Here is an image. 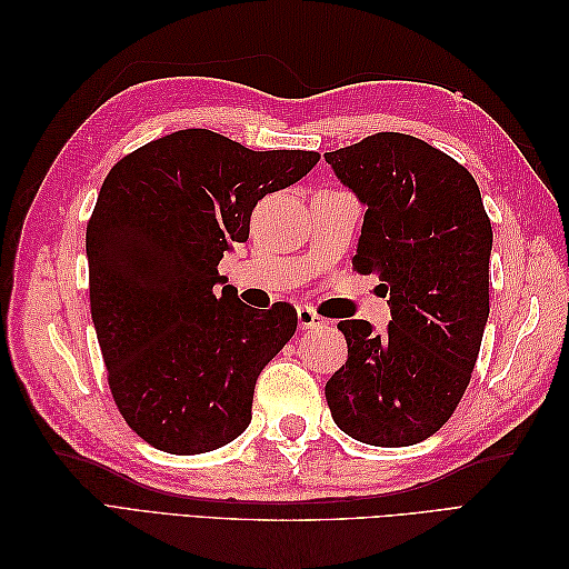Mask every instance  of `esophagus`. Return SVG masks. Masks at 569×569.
Wrapping results in <instances>:
<instances>
[{
  "label": "esophagus",
  "mask_w": 569,
  "mask_h": 569,
  "mask_svg": "<svg viewBox=\"0 0 569 569\" xmlns=\"http://www.w3.org/2000/svg\"><path fill=\"white\" fill-rule=\"evenodd\" d=\"M297 316H299V327H301V330H318V327L327 325V320L322 316H318L311 306H301L299 311H297Z\"/></svg>",
  "instance_id": "obj_1"
}]
</instances>
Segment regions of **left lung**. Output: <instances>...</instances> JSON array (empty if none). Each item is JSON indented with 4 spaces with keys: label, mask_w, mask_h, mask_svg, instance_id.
Wrapping results in <instances>:
<instances>
[{
    "label": "left lung",
    "mask_w": 569,
    "mask_h": 569,
    "mask_svg": "<svg viewBox=\"0 0 569 569\" xmlns=\"http://www.w3.org/2000/svg\"><path fill=\"white\" fill-rule=\"evenodd\" d=\"M366 206L353 268L377 272L391 320H343L349 358L325 385L332 420L370 446H410L453 416L489 320L491 222L475 178L401 132L327 151Z\"/></svg>",
    "instance_id": "obj_1"
}]
</instances>
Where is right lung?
Here are the masks:
<instances>
[{"label": "right lung", "mask_w": 569, "mask_h": 569, "mask_svg": "<svg viewBox=\"0 0 569 569\" xmlns=\"http://www.w3.org/2000/svg\"><path fill=\"white\" fill-rule=\"evenodd\" d=\"M318 159L189 128L120 159L101 184L84 237L92 322L113 401L153 449L197 456L249 427L258 375L295 337L297 311L218 292V263L249 239L258 199Z\"/></svg>", "instance_id": "obj_1"}]
</instances>
